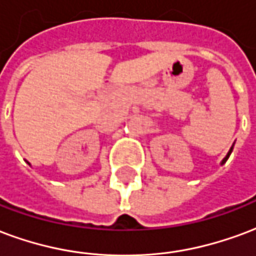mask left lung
<instances>
[{"mask_svg":"<svg viewBox=\"0 0 256 256\" xmlns=\"http://www.w3.org/2000/svg\"><path fill=\"white\" fill-rule=\"evenodd\" d=\"M232 150H233V146H232V148L229 150V152H228V156H225V158H224V160H222V164H225V162L228 161V158H229V156H230V152H232Z\"/></svg>","mask_w":256,"mask_h":256,"instance_id":"obj_1","label":"left lung"}]
</instances>
